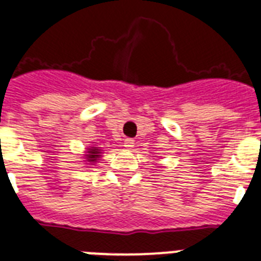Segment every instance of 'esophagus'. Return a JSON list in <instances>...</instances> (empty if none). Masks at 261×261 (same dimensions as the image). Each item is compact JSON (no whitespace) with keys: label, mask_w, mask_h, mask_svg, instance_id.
I'll list each match as a JSON object with an SVG mask.
<instances>
[{"label":"esophagus","mask_w":261,"mask_h":261,"mask_svg":"<svg viewBox=\"0 0 261 261\" xmlns=\"http://www.w3.org/2000/svg\"><path fill=\"white\" fill-rule=\"evenodd\" d=\"M124 146H126L127 149H131V147L134 146V139H131V138L124 139Z\"/></svg>","instance_id":"1"}]
</instances>
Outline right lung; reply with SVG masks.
<instances>
[{"mask_svg": "<svg viewBox=\"0 0 261 261\" xmlns=\"http://www.w3.org/2000/svg\"><path fill=\"white\" fill-rule=\"evenodd\" d=\"M102 150L101 147L98 146H88L87 149H85V154H84V163H85V165H88V168L90 167V165H96V164L98 163V160L101 159Z\"/></svg>", "mask_w": 261, "mask_h": 261, "instance_id": "add662e5", "label": "right lung"}]
</instances>
